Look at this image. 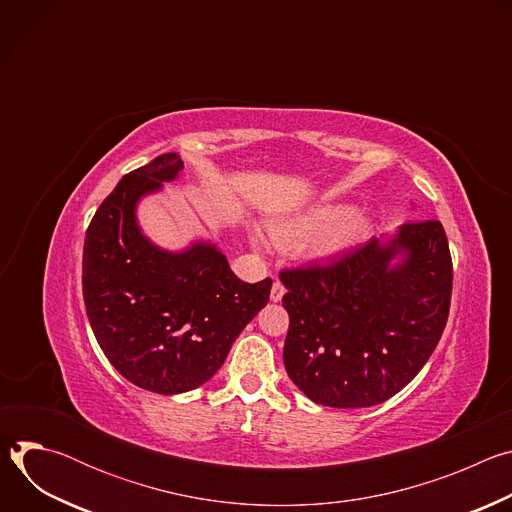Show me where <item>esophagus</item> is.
<instances>
[{
	"label": "esophagus",
	"instance_id": "esophagus-1",
	"mask_svg": "<svg viewBox=\"0 0 512 512\" xmlns=\"http://www.w3.org/2000/svg\"><path fill=\"white\" fill-rule=\"evenodd\" d=\"M285 294V287L281 285V281H273V287H271V302H281Z\"/></svg>",
	"mask_w": 512,
	"mask_h": 512
}]
</instances>
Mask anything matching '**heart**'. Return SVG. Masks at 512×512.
<instances>
[{
	"instance_id": "b5f03b06",
	"label": "heart",
	"mask_w": 512,
	"mask_h": 512,
	"mask_svg": "<svg viewBox=\"0 0 512 512\" xmlns=\"http://www.w3.org/2000/svg\"><path fill=\"white\" fill-rule=\"evenodd\" d=\"M373 231L369 212L354 210L350 202H320L291 214L279 216L271 223L277 243H306V255L312 261L326 263L352 251ZM249 239L257 249L265 247V235L251 227Z\"/></svg>"
}]
</instances>
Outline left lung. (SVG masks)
<instances>
[{"label":"left lung","instance_id":"obj_1","mask_svg":"<svg viewBox=\"0 0 512 512\" xmlns=\"http://www.w3.org/2000/svg\"><path fill=\"white\" fill-rule=\"evenodd\" d=\"M279 277L289 379L318 405L360 409L391 399L423 369L448 322L454 275L442 223L417 221Z\"/></svg>","mask_w":512,"mask_h":512}]
</instances>
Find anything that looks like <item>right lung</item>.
<instances>
[{"label": "right lung", "instance_id": "obj_1", "mask_svg": "<svg viewBox=\"0 0 512 512\" xmlns=\"http://www.w3.org/2000/svg\"><path fill=\"white\" fill-rule=\"evenodd\" d=\"M182 170L170 152L123 176L95 212L83 249V296L101 350L129 383L160 395L204 385L271 291L269 277L241 281L212 241L170 251L143 233L139 202Z\"/></svg>", "mask_w": 512, "mask_h": 512}]
</instances>
